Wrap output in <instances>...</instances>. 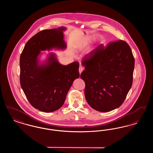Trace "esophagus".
<instances>
[{"label": "esophagus", "instance_id": "esophagus-1", "mask_svg": "<svg viewBox=\"0 0 153 153\" xmlns=\"http://www.w3.org/2000/svg\"><path fill=\"white\" fill-rule=\"evenodd\" d=\"M83 70H84V68H83L82 66L80 65V66H79V73H80V74H81V72L83 71Z\"/></svg>", "mask_w": 153, "mask_h": 153}]
</instances>
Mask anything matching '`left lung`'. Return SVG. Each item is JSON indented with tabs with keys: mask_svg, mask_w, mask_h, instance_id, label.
<instances>
[{
	"mask_svg": "<svg viewBox=\"0 0 153 153\" xmlns=\"http://www.w3.org/2000/svg\"><path fill=\"white\" fill-rule=\"evenodd\" d=\"M135 59L130 46L122 40L102 44L82 59L85 70L80 75L85 83L88 104L108 112L123 102L132 84Z\"/></svg>",
	"mask_w": 153,
	"mask_h": 153,
	"instance_id": "left-lung-1",
	"label": "left lung"
}]
</instances>
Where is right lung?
I'll return each instance as SVG.
<instances>
[{
    "label": "right lung",
    "instance_id": "right-lung-1",
    "mask_svg": "<svg viewBox=\"0 0 153 153\" xmlns=\"http://www.w3.org/2000/svg\"><path fill=\"white\" fill-rule=\"evenodd\" d=\"M65 30L61 27L39 31L28 41L20 56L21 88L31 105L44 112L60 108L73 81L80 77L77 61L62 65L53 53L42 64L38 57L41 51L65 49Z\"/></svg>",
    "mask_w": 153,
    "mask_h": 153
}]
</instances>
